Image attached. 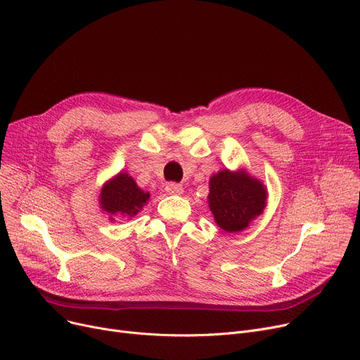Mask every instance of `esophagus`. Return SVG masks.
I'll use <instances>...</instances> for the list:
<instances>
[{"mask_svg":"<svg viewBox=\"0 0 360 360\" xmlns=\"http://www.w3.org/2000/svg\"><path fill=\"white\" fill-rule=\"evenodd\" d=\"M165 190H166V193L170 194V195H181V194L184 193L182 185H181V184H176V182H169V184L166 185Z\"/></svg>","mask_w":360,"mask_h":360,"instance_id":"esophagus-1","label":"esophagus"}]
</instances>
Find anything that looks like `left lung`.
<instances>
[{
    "label": "left lung",
    "mask_w": 360,
    "mask_h": 360,
    "mask_svg": "<svg viewBox=\"0 0 360 360\" xmlns=\"http://www.w3.org/2000/svg\"><path fill=\"white\" fill-rule=\"evenodd\" d=\"M267 204V190L245 170H220L210 178L209 207L219 228L235 233L247 229Z\"/></svg>",
    "instance_id": "left-lung-1"
}]
</instances>
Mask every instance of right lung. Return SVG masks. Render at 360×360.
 I'll return each mask as SVG.
<instances>
[{
	"instance_id": "right-lung-1",
	"label": "right lung",
	"mask_w": 360,
	"mask_h": 360,
	"mask_svg": "<svg viewBox=\"0 0 360 360\" xmlns=\"http://www.w3.org/2000/svg\"><path fill=\"white\" fill-rule=\"evenodd\" d=\"M148 198L150 194L140 190L134 179L125 172H120L102 186L99 204L101 209L109 214V219L115 220L113 219L115 216H136L146 205Z\"/></svg>"
}]
</instances>
